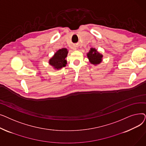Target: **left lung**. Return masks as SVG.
Here are the masks:
<instances>
[{
	"instance_id": "8db88e82",
	"label": "left lung",
	"mask_w": 146,
	"mask_h": 146,
	"mask_svg": "<svg viewBox=\"0 0 146 146\" xmlns=\"http://www.w3.org/2000/svg\"><path fill=\"white\" fill-rule=\"evenodd\" d=\"M87 56L92 64H98L101 62L102 55L99 54L95 48H90Z\"/></svg>"
}]
</instances>
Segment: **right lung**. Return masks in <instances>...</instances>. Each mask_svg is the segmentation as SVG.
I'll return each mask as SVG.
<instances>
[{"mask_svg":"<svg viewBox=\"0 0 146 146\" xmlns=\"http://www.w3.org/2000/svg\"><path fill=\"white\" fill-rule=\"evenodd\" d=\"M68 51L66 48H62L58 50L54 56L50 60L49 63L56 69H60L66 66L67 61L65 60L67 56Z\"/></svg>","mask_w":146,"mask_h":146,"instance_id":"add662e5","label":"right lung"}]
</instances>
